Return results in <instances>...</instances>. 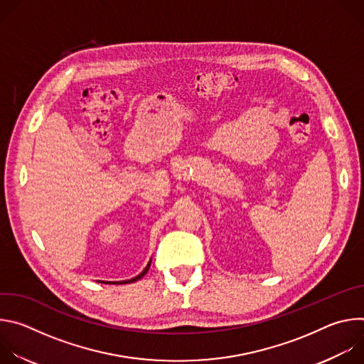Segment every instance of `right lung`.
<instances>
[{
	"label": "right lung",
	"mask_w": 364,
	"mask_h": 364,
	"mask_svg": "<svg viewBox=\"0 0 364 364\" xmlns=\"http://www.w3.org/2000/svg\"><path fill=\"white\" fill-rule=\"evenodd\" d=\"M149 265H151V261L148 262V265H146V268L138 275V277H135V278H132V279H128V281H121V282H109V284H129V282H135V281H138V279H141L146 272H148V269H149ZM108 284V282H107Z\"/></svg>",
	"instance_id": "obj_1"
}]
</instances>
